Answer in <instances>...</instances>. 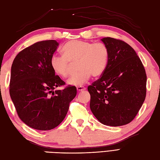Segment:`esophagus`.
<instances>
[{"label":"esophagus","instance_id":"obj_1","mask_svg":"<svg viewBox=\"0 0 160 160\" xmlns=\"http://www.w3.org/2000/svg\"><path fill=\"white\" fill-rule=\"evenodd\" d=\"M85 89H86V88L84 87H82V86L77 87V91H78V92H80V91H82L85 90Z\"/></svg>","mask_w":160,"mask_h":160}]
</instances>
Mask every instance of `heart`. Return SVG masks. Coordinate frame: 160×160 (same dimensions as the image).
Masks as SVG:
<instances>
[{
	"mask_svg": "<svg viewBox=\"0 0 160 160\" xmlns=\"http://www.w3.org/2000/svg\"><path fill=\"white\" fill-rule=\"evenodd\" d=\"M63 56L53 55L51 58V67L60 78L70 76L73 65L77 64L79 70L67 80L69 85L81 87L87 82L91 76H100L106 69L108 50L103 43H93L86 40H71L62 48Z\"/></svg>",
	"mask_w": 160,
	"mask_h": 160,
	"instance_id": "b5f03b06",
	"label": "heart"
}]
</instances>
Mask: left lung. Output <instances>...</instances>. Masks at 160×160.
Masks as SVG:
<instances>
[{
  "instance_id": "1",
  "label": "left lung",
  "mask_w": 160,
  "mask_h": 160,
  "mask_svg": "<svg viewBox=\"0 0 160 160\" xmlns=\"http://www.w3.org/2000/svg\"><path fill=\"white\" fill-rule=\"evenodd\" d=\"M108 50L106 69L88 87L90 108L102 124H127L136 116L147 94V74L140 58L127 43L110 37L101 39Z\"/></svg>"
}]
</instances>
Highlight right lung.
Segmentation results:
<instances>
[{
    "mask_svg": "<svg viewBox=\"0 0 160 160\" xmlns=\"http://www.w3.org/2000/svg\"><path fill=\"white\" fill-rule=\"evenodd\" d=\"M58 45L54 40L36 42L19 52L12 65L10 97L20 120L37 130L58 127L77 93L74 86L54 91L65 84L50 64Z\"/></svg>",
    "mask_w": 160,
    "mask_h": 160,
    "instance_id": "add662e5",
    "label": "right lung"
}]
</instances>
